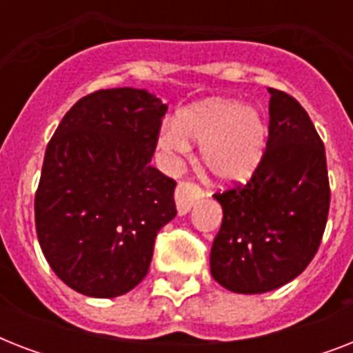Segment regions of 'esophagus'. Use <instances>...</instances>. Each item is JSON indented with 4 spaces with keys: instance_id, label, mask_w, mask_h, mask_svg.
<instances>
[{
    "instance_id": "1",
    "label": "esophagus",
    "mask_w": 353,
    "mask_h": 353,
    "mask_svg": "<svg viewBox=\"0 0 353 353\" xmlns=\"http://www.w3.org/2000/svg\"><path fill=\"white\" fill-rule=\"evenodd\" d=\"M203 198V190L190 181H181L176 188V205L179 216L187 214L198 199Z\"/></svg>"
}]
</instances>
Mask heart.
Masks as SVG:
<instances>
[{
  "label": "heart",
  "mask_w": 353,
  "mask_h": 353,
  "mask_svg": "<svg viewBox=\"0 0 353 353\" xmlns=\"http://www.w3.org/2000/svg\"><path fill=\"white\" fill-rule=\"evenodd\" d=\"M268 139V122L256 108L238 101L210 99L188 108L176 122L161 128L159 148L168 155L201 144V165L216 181H245L260 165Z\"/></svg>",
  "instance_id": "1"
}]
</instances>
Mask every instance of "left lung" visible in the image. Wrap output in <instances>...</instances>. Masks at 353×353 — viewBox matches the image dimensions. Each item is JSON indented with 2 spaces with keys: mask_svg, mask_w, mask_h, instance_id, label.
<instances>
[{
  "mask_svg": "<svg viewBox=\"0 0 353 353\" xmlns=\"http://www.w3.org/2000/svg\"><path fill=\"white\" fill-rule=\"evenodd\" d=\"M269 139L245 185L214 194L223 209L210 273L234 293H265L307 268L330 210L324 144L306 110L269 88Z\"/></svg>",
  "mask_w": 353,
  "mask_h": 353,
  "instance_id": "left-lung-1",
  "label": "left lung"
}]
</instances>
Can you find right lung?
<instances>
[{
	"label": "right lung",
	"instance_id": "1",
	"mask_svg": "<svg viewBox=\"0 0 353 353\" xmlns=\"http://www.w3.org/2000/svg\"><path fill=\"white\" fill-rule=\"evenodd\" d=\"M166 104L115 88L80 99L47 144L34 198L43 256L71 290L113 299L146 276L177 214L176 181L150 165Z\"/></svg>",
	"mask_w": 353,
	"mask_h": 353
}]
</instances>
